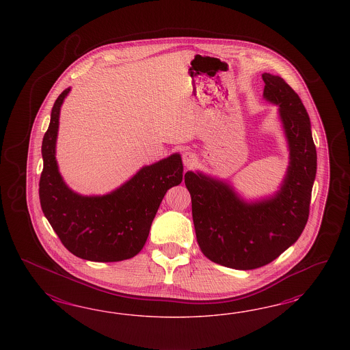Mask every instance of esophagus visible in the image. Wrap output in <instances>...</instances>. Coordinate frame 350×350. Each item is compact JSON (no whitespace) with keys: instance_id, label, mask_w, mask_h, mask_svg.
Segmentation results:
<instances>
[{"instance_id":"obj_1","label":"esophagus","mask_w":350,"mask_h":350,"mask_svg":"<svg viewBox=\"0 0 350 350\" xmlns=\"http://www.w3.org/2000/svg\"><path fill=\"white\" fill-rule=\"evenodd\" d=\"M182 160H183L185 167L191 168V167H193V165L198 163V155H196L195 152H192V151H186V152L182 155Z\"/></svg>"}]
</instances>
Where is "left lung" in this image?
I'll return each mask as SVG.
<instances>
[{
  "instance_id": "left-lung-1",
  "label": "left lung",
  "mask_w": 350,
  "mask_h": 350,
  "mask_svg": "<svg viewBox=\"0 0 350 350\" xmlns=\"http://www.w3.org/2000/svg\"><path fill=\"white\" fill-rule=\"evenodd\" d=\"M262 77L265 98L280 106L290 148L281 190L271 199L247 204L224 182L193 172L185 174L202 254L217 265L243 271L273 262L299 239L308 222L317 170L306 106L281 77Z\"/></svg>"
}]
</instances>
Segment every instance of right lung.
Instances as JSON below:
<instances>
[{"label":"right lung","instance_id":"obj_1","mask_svg":"<svg viewBox=\"0 0 350 350\" xmlns=\"http://www.w3.org/2000/svg\"><path fill=\"white\" fill-rule=\"evenodd\" d=\"M64 90L51 110L42 141L40 202L62 244L75 256L92 262H120L138 254L152 219L170 187L182 182L178 154L144 167L118 190L104 196H81L69 190L57 170L55 145Z\"/></svg>","mask_w":350,"mask_h":350}]
</instances>
